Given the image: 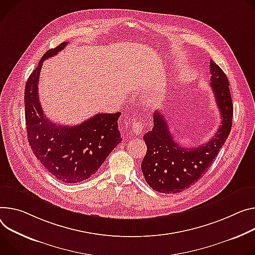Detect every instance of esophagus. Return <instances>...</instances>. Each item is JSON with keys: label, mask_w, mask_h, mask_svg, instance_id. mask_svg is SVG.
Instances as JSON below:
<instances>
[{"label": "esophagus", "mask_w": 255, "mask_h": 255, "mask_svg": "<svg viewBox=\"0 0 255 255\" xmlns=\"http://www.w3.org/2000/svg\"><path fill=\"white\" fill-rule=\"evenodd\" d=\"M132 129H133V132L135 134H140L142 132V123L139 121V120H135L133 121L132 123Z\"/></svg>", "instance_id": "obj_1"}]
</instances>
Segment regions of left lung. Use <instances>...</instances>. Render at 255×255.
<instances>
[{
	"mask_svg": "<svg viewBox=\"0 0 255 255\" xmlns=\"http://www.w3.org/2000/svg\"><path fill=\"white\" fill-rule=\"evenodd\" d=\"M210 68L211 86L222 118V125L212 139L197 147H181L159 111L154 112L152 130L143 135L147 150L141 170L146 183L157 192L178 193L189 188L213 164L231 131L233 103L229 80L213 60Z\"/></svg>",
	"mask_w": 255,
	"mask_h": 255,
	"instance_id": "8db88e82",
	"label": "left lung"
}]
</instances>
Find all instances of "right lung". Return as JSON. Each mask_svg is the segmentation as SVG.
I'll return each mask as SVG.
<instances>
[{"mask_svg": "<svg viewBox=\"0 0 255 255\" xmlns=\"http://www.w3.org/2000/svg\"><path fill=\"white\" fill-rule=\"evenodd\" d=\"M67 43L64 41L44 53L26 82L24 106L28 142L33 153L55 178L72 184L95 175L122 137L119 112L100 113L74 126L59 125L45 117L37 86L42 63L61 52Z\"/></svg>", "mask_w": 255, "mask_h": 255, "instance_id": "add662e5", "label": "right lung"}]
</instances>
